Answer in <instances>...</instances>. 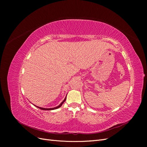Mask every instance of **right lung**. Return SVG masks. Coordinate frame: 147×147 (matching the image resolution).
Listing matches in <instances>:
<instances>
[{
  "mask_svg": "<svg viewBox=\"0 0 147 147\" xmlns=\"http://www.w3.org/2000/svg\"><path fill=\"white\" fill-rule=\"evenodd\" d=\"M65 99H66V97L64 99V100L61 102V104L59 105H58L57 107H55V108H51V109H45V108H42V107H37L38 108H39V109H40L41 110H55V109H58V108H59L61 106H62V105H63V104L64 103V102L65 101ZM37 107V106H36Z\"/></svg>",
  "mask_w": 147,
  "mask_h": 147,
  "instance_id": "1",
  "label": "right lung"
}]
</instances>
